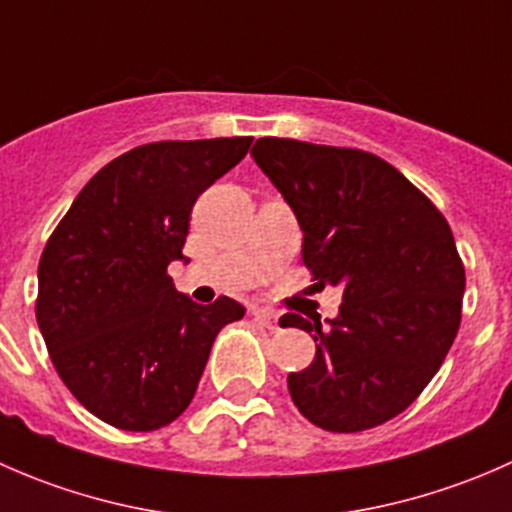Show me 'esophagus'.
I'll use <instances>...</instances> for the list:
<instances>
[{
	"mask_svg": "<svg viewBox=\"0 0 512 512\" xmlns=\"http://www.w3.org/2000/svg\"><path fill=\"white\" fill-rule=\"evenodd\" d=\"M250 314L255 317V322H260L262 327H267V329H277V324H280V317H277V314L267 307H252Z\"/></svg>",
	"mask_w": 512,
	"mask_h": 512,
	"instance_id": "esophagus-1",
	"label": "esophagus"
}]
</instances>
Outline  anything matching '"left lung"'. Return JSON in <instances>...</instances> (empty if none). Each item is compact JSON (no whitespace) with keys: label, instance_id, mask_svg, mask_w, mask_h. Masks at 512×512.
I'll return each instance as SVG.
<instances>
[{"label":"left lung","instance_id":"left-lung-1","mask_svg":"<svg viewBox=\"0 0 512 512\" xmlns=\"http://www.w3.org/2000/svg\"><path fill=\"white\" fill-rule=\"evenodd\" d=\"M252 158L302 227L317 287H342L339 317L312 332L317 354L287 376L307 421L332 433L381 426L436 376L461 327L466 270L441 210L394 165L359 148L260 138Z\"/></svg>","mask_w":512,"mask_h":512}]
</instances>
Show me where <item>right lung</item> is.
<instances>
[{
    "instance_id": "obj_1",
    "label": "right lung",
    "mask_w": 512,
    "mask_h": 512,
    "mask_svg": "<svg viewBox=\"0 0 512 512\" xmlns=\"http://www.w3.org/2000/svg\"><path fill=\"white\" fill-rule=\"evenodd\" d=\"M252 136L146 143L84 185L46 240L36 322L84 409L123 431H156L193 401L215 337L245 317L173 287L190 210L247 156Z\"/></svg>"
}]
</instances>
